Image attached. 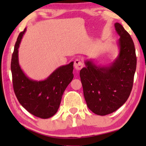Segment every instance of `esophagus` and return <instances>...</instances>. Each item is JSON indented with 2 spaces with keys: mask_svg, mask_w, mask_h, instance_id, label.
Returning <instances> with one entry per match:
<instances>
[{
  "mask_svg": "<svg viewBox=\"0 0 146 146\" xmlns=\"http://www.w3.org/2000/svg\"><path fill=\"white\" fill-rule=\"evenodd\" d=\"M83 63L80 59H76L74 62V68L76 70H80L83 67Z\"/></svg>",
  "mask_w": 146,
  "mask_h": 146,
  "instance_id": "esophagus-1",
  "label": "esophagus"
}]
</instances>
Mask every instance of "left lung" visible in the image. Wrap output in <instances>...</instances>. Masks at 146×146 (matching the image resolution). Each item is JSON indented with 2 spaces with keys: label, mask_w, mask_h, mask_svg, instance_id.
Returning <instances> with one entry per match:
<instances>
[{
  "label": "left lung",
  "mask_w": 146,
  "mask_h": 146,
  "mask_svg": "<svg viewBox=\"0 0 146 146\" xmlns=\"http://www.w3.org/2000/svg\"><path fill=\"white\" fill-rule=\"evenodd\" d=\"M120 38L117 42L118 53L110 65H97L85 60L80 71L84 96L88 108L98 115L115 111L126 102L133 84L137 56L130 35L120 24H115Z\"/></svg>",
  "instance_id": "left-lung-1"
}]
</instances>
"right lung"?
<instances>
[{
    "instance_id": "obj_1",
    "label": "right lung",
    "mask_w": 146,
    "mask_h": 146,
    "mask_svg": "<svg viewBox=\"0 0 146 146\" xmlns=\"http://www.w3.org/2000/svg\"><path fill=\"white\" fill-rule=\"evenodd\" d=\"M26 31V28L19 34L12 55L13 90L23 108L35 117L46 119L57 112L64 91L73 78V62L56 68L44 80L29 78L19 61V48Z\"/></svg>"
}]
</instances>
